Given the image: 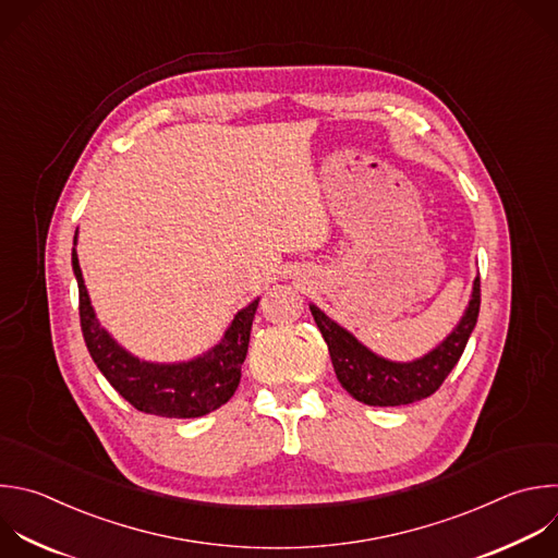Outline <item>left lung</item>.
I'll return each instance as SVG.
<instances>
[{
    "label": "left lung",
    "instance_id": "8db88e82",
    "mask_svg": "<svg viewBox=\"0 0 558 558\" xmlns=\"http://www.w3.org/2000/svg\"><path fill=\"white\" fill-rule=\"evenodd\" d=\"M308 308L328 345L335 375L352 399L377 408L410 405L432 397L460 361L477 324L480 278L473 282L471 302L453 332L432 352L410 363H397L375 354L315 304H308Z\"/></svg>",
    "mask_w": 558,
    "mask_h": 558
}]
</instances>
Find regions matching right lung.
<instances>
[{"label": "right lung", "mask_w": 558, "mask_h": 558, "mask_svg": "<svg viewBox=\"0 0 558 558\" xmlns=\"http://www.w3.org/2000/svg\"><path fill=\"white\" fill-rule=\"evenodd\" d=\"M76 234L72 267L78 282L81 328L94 363L113 390L135 410L166 418H197L226 405L241 381L258 300L239 311L223 339L202 356L181 363L142 361L116 343L96 319L76 256Z\"/></svg>", "instance_id": "obj_1"}]
</instances>
